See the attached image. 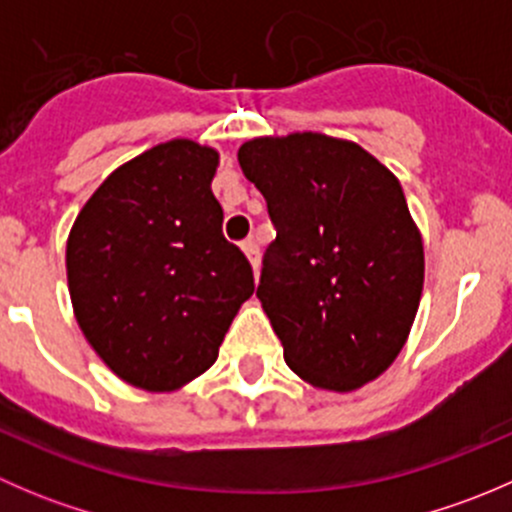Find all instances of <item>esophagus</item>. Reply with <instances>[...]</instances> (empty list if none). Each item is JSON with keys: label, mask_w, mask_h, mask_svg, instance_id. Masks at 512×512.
<instances>
[{"label": "esophagus", "mask_w": 512, "mask_h": 512, "mask_svg": "<svg viewBox=\"0 0 512 512\" xmlns=\"http://www.w3.org/2000/svg\"><path fill=\"white\" fill-rule=\"evenodd\" d=\"M242 252H245L247 255V260H250V265H252V270H260V247H257V242L252 240H245L242 242Z\"/></svg>", "instance_id": "1"}]
</instances>
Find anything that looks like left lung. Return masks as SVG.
<instances>
[{
	"mask_svg": "<svg viewBox=\"0 0 512 512\" xmlns=\"http://www.w3.org/2000/svg\"><path fill=\"white\" fill-rule=\"evenodd\" d=\"M277 237L260 297L289 369L317 389L354 391L409 339L423 242L396 175L352 141L289 133L242 143Z\"/></svg>",
	"mask_w": 512,
	"mask_h": 512,
	"instance_id": "left-lung-1",
	"label": "left lung"
}]
</instances>
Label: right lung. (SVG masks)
<instances>
[{
  "mask_svg": "<svg viewBox=\"0 0 512 512\" xmlns=\"http://www.w3.org/2000/svg\"><path fill=\"white\" fill-rule=\"evenodd\" d=\"M218 160L188 138L153 146L98 185L69 232L76 322L103 364L138 389L173 391L208 371L255 292L210 190Z\"/></svg>",
  "mask_w": 512,
  "mask_h": 512,
  "instance_id": "1",
  "label": "right lung"
}]
</instances>
